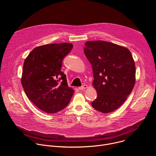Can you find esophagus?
Here are the masks:
<instances>
[{
    "label": "esophagus",
    "instance_id": "1",
    "mask_svg": "<svg viewBox=\"0 0 156 156\" xmlns=\"http://www.w3.org/2000/svg\"><path fill=\"white\" fill-rule=\"evenodd\" d=\"M87 86L86 84H83V86L79 87V90H85L86 88H87Z\"/></svg>",
    "mask_w": 156,
    "mask_h": 156
}]
</instances>
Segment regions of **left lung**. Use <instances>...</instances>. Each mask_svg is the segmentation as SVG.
<instances>
[{"label":"left lung","instance_id":"8db88e82","mask_svg":"<svg viewBox=\"0 0 156 156\" xmlns=\"http://www.w3.org/2000/svg\"><path fill=\"white\" fill-rule=\"evenodd\" d=\"M84 53L92 65L93 84L98 94L91 102L102 113L113 112L130 94L135 83V64L129 51L102 41H87Z\"/></svg>","mask_w":156,"mask_h":156}]
</instances>
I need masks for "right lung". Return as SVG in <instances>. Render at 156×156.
I'll return each mask as SVG.
<instances>
[{
    "mask_svg": "<svg viewBox=\"0 0 156 156\" xmlns=\"http://www.w3.org/2000/svg\"><path fill=\"white\" fill-rule=\"evenodd\" d=\"M70 43L46 44L34 48L26 58L21 84L28 99L43 112L56 113L66 107L74 93L61 71Z\"/></svg>",
    "mask_w": 156,
    "mask_h": 156,
    "instance_id": "right-lung-1",
    "label": "right lung"
}]
</instances>
